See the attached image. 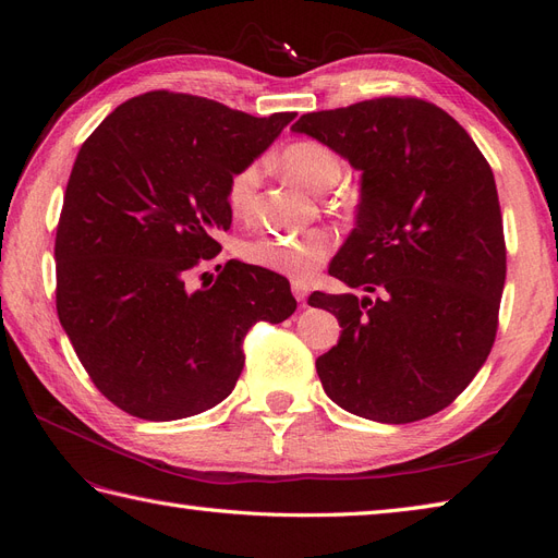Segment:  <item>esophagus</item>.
Wrapping results in <instances>:
<instances>
[{"mask_svg":"<svg viewBox=\"0 0 558 558\" xmlns=\"http://www.w3.org/2000/svg\"><path fill=\"white\" fill-rule=\"evenodd\" d=\"M293 295H295V300L298 302H302V305H305V300H307V295H310V286L307 283H302V281H293Z\"/></svg>","mask_w":558,"mask_h":558,"instance_id":"obj_1","label":"esophagus"}]
</instances>
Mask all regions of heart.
Listing matches in <instances>:
<instances>
[{
  "label": "heart",
  "mask_w": 558,
  "mask_h": 558,
  "mask_svg": "<svg viewBox=\"0 0 558 558\" xmlns=\"http://www.w3.org/2000/svg\"><path fill=\"white\" fill-rule=\"evenodd\" d=\"M279 162L286 174H291L314 193H326L342 177V158L337 150L316 140H298L283 146ZM260 185V162L251 160L234 170L226 185V202L234 216H246L256 205ZM335 251V238L326 228H314L300 234L258 232L242 242L240 253L251 265L269 269L302 281L324 265Z\"/></svg>",
  "instance_id": "obj_1"
}]
</instances>
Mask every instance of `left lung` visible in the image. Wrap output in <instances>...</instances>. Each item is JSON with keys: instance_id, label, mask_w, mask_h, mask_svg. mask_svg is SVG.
Masks as SVG:
<instances>
[{"instance_id": "obj_1", "label": "left lung", "mask_w": 558, "mask_h": 558, "mask_svg": "<svg viewBox=\"0 0 558 558\" xmlns=\"http://www.w3.org/2000/svg\"><path fill=\"white\" fill-rule=\"evenodd\" d=\"M293 130L363 172L356 228L328 275L367 295H310L342 326L316 359L324 391L381 424L437 414L480 373L498 330L508 251L492 167L421 97L305 113Z\"/></svg>"}]
</instances>
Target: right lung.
Returning <instances> with one entry per match:
<instances>
[{
  "label": "right lung",
  "instance_id": "right-lung-1",
  "mask_svg": "<svg viewBox=\"0 0 558 558\" xmlns=\"http://www.w3.org/2000/svg\"><path fill=\"white\" fill-rule=\"evenodd\" d=\"M293 118L150 90L116 107L83 142L56 234V307L81 365L116 408L146 421L214 408L242 375L246 332L295 312L289 281L240 260L199 291L185 283L221 251L230 174Z\"/></svg>",
  "mask_w": 558,
  "mask_h": 558
}]
</instances>
